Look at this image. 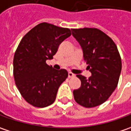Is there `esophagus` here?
<instances>
[{"label":"esophagus","mask_w":131,"mask_h":131,"mask_svg":"<svg viewBox=\"0 0 131 131\" xmlns=\"http://www.w3.org/2000/svg\"><path fill=\"white\" fill-rule=\"evenodd\" d=\"M68 77L69 78H73V77H75V75L70 72H68Z\"/></svg>","instance_id":"obj_1"}]
</instances>
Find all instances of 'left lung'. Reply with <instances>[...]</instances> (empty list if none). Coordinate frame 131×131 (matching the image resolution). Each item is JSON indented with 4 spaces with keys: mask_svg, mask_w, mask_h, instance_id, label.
Segmentation results:
<instances>
[{
    "mask_svg": "<svg viewBox=\"0 0 131 131\" xmlns=\"http://www.w3.org/2000/svg\"><path fill=\"white\" fill-rule=\"evenodd\" d=\"M72 36L81 45L84 61L92 76L81 75V87L73 91L77 103L86 108L103 104L117 88L122 61L117 45L104 32L95 28H72Z\"/></svg>",
    "mask_w": 131,
    "mask_h": 131,
    "instance_id": "1",
    "label": "left lung"
}]
</instances>
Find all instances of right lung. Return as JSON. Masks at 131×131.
<instances>
[{
    "mask_svg": "<svg viewBox=\"0 0 131 131\" xmlns=\"http://www.w3.org/2000/svg\"><path fill=\"white\" fill-rule=\"evenodd\" d=\"M71 31L48 23L38 24L21 39L15 51V84L26 102L37 108L51 105L60 85L68 77L66 70H54L46 64L52 59Z\"/></svg>",
    "mask_w": 131,
    "mask_h": 131,
    "instance_id": "1",
    "label": "right lung"
}]
</instances>
